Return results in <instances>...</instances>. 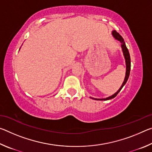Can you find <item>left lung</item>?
<instances>
[{"label":"left lung","instance_id":"left-lung-1","mask_svg":"<svg viewBox=\"0 0 152 152\" xmlns=\"http://www.w3.org/2000/svg\"><path fill=\"white\" fill-rule=\"evenodd\" d=\"M112 35L113 36V37H114L115 39L119 41V42H120V43H121V46L122 51H123V56H124V58L125 60V64H126V72H125V79H124V81H123V82L122 85L121 86L120 88L118 90V91L116 92H115V94H113V95H111V96H110L109 97H107V98H104V99H96V98H93V97L90 96L91 99H94V100H96V101H97V100H98V101H107V100H110L111 99H113V98H115V96H117V94L121 91V90L122 89L123 87L125 86V84H126V82H127V80L129 78V76L130 70H131V58H130L129 52L128 49L127 48V46H126V45H125L124 39H123V38L119 34V33H117L115 30H113L112 31Z\"/></svg>","mask_w":152,"mask_h":152}]
</instances>
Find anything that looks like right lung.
Returning a JSON list of instances; mask_svg holds the SVG:
<instances>
[{"instance_id":"right-lung-1","label":"right lung","mask_w":152,"mask_h":152,"mask_svg":"<svg viewBox=\"0 0 152 152\" xmlns=\"http://www.w3.org/2000/svg\"><path fill=\"white\" fill-rule=\"evenodd\" d=\"M19 50H20V49H19Z\"/></svg>"}]
</instances>
